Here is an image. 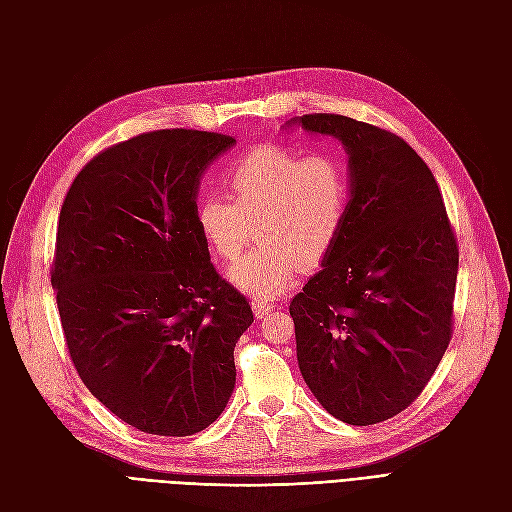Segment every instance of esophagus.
Returning <instances> with one entry per match:
<instances>
[{
  "label": "esophagus",
  "mask_w": 512,
  "mask_h": 512,
  "mask_svg": "<svg viewBox=\"0 0 512 512\" xmlns=\"http://www.w3.org/2000/svg\"><path fill=\"white\" fill-rule=\"evenodd\" d=\"M275 309L273 303H264V301H252V311L256 315V320H264V317L271 315V311Z\"/></svg>",
  "instance_id": "obj_1"
}]
</instances>
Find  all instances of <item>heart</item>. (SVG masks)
<instances>
[{
    "instance_id": "b5f03b06",
    "label": "heart",
    "mask_w": 512,
    "mask_h": 512,
    "mask_svg": "<svg viewBox=\"0 0 512 512\" xmlns=\"http://www.w3.org/2000/svg\"><path fill=\"white\" fill-rule=\"evenodd\" d=\"M231 201L209 192L197 205L199 231L224 260H235L256 226V250L228 271L254 298L286 292L301 269H315L337 243L349 209L347 169L332 154L267 144L239 156L226 173Z\"/></svg>"
}]
</instances>
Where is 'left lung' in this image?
I'll list each match as a JSON object with an SVG mask.
<instances>
[{
    "label": "left lung",
    "instance_id": "8db88e82",
    "mask_svg": "<svg viewBox=\"0 0 512 512\" xmlns=\"http://www.w3.org/2000/svg\"><path fill=\"white\" fill-rule=\"evenodd\" d=\"M294 125L339 139L349 169L343 231L290 303L298 368L332 417L379 424L409 407L445 356L455 235L432 171L404 139L339 114Z\"/></svg>",
    "mask_w": 512,
    "mask_h": 512
}]
</instances>
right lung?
Here are the masks:
<instances>
[{"label": "right lung", "instance_id": "obj_1", "mask_svg": "<svg viewBox=\"0 0 512 512\" xmlns=\"http://www.w3.org/2000/svg\"><path fill=\"white\" fill-rule=\"evenodd\" d=\"M228 135L165 129L97 154L61 207L52 288L69 356L105 409L158 436L214 424L252 307L209 260L203 173Z\"/></svg>", "mask_w": 512, "mask_h": 512}]
</instances>
